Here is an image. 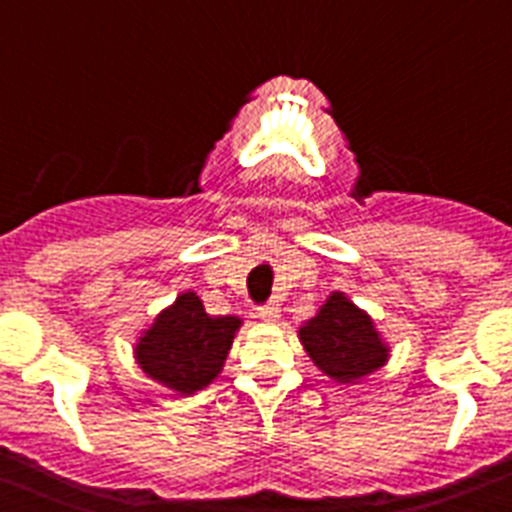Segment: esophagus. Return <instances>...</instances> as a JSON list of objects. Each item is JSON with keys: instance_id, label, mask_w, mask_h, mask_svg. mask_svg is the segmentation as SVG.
<instances>
[{"instance_id": "34e87169", "label": "esophagus", "mask_w": 512, "mask_h": 512, "mask_svg": "<svg viewBox=\"0 0 512 512\" xmlns=\"http://www.w3.org/2000/svg\"><path fill=\"white\" fill-rule=\"evenodd\" d=\"M279 312H282V310H279L277 302H266V305L259 307V318L269 320V323H271V320L279 318Z\"/></svg>"}]
</instances>
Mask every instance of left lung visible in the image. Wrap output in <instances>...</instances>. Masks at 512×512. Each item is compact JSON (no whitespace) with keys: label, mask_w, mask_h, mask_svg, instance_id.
Listing matches in <instances>:
<instances>
[{"label":"left lung","mask_w":512,"mask_h":512,"mask_svg":"<svg viewBox=\"0 0 512 512\" xmlns=\"http://www.w3.org/2000/svg\"><path fill=\"white\" fill-rule=\"evenodd\" d=\"M300 341L320 372L341 384L377 372L390 356L372 318L343 292H333L318 315L302 325Z\"/></svg>","instance_id":"obj_1"}]
</instances>
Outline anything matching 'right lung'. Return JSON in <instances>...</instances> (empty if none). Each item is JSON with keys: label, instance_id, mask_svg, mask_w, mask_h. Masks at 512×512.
Segmentation results:
<instances>
[{"label": "right lung", "instance_id": "obj_1", "mask_svg": "<svg viewBox=\"0 0 512 512\" xmlns=\"http://www.w3.org/2000/svg\"><path fill=\"white\" fill-rule=\"evenodd\" d=\"M241 320L207 315L194 292L176 297L135 346V359L151 379L179 395H194L223 372Z\"/></svg>", "mask_w": 512, "mask_h": 512}]
</instances>
